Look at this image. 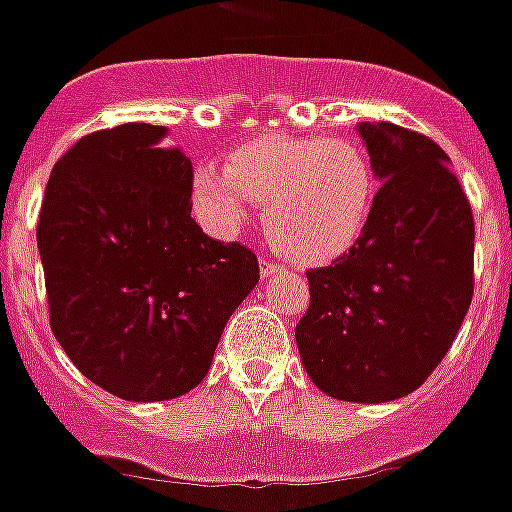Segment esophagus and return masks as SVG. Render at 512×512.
Segmentation results:
<instances>
[{
    "label": "esophagus",
    "instance_id": "34e87169",
    "mask_svg": "<svg viewBox=\"0 0 512 512\" xmlns=\"http://www.w3.org/2000/svg\"><path fill=\"white\" fill-rule=\"evenodd\" d=\"M281 268H284V265L270 263V260H260V276H263V278H270L273 273H278Z\"/></svg>",
    "mask_w": 512,
    "mask_h": 512
}]
</instances>
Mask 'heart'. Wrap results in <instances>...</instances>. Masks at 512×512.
I'll return each instance as SVG.
<instances>
[{"mask_svg": "<svg viewBox=\"0 0 512 512\" xmlns=\"http://www.w3.org/2000/svg\"><path fill=\"white\" fill-rule=\"evenodd\" d=\"M376 191L368 149L344 136H260L236 147L223 170L205 165L191 181L194 210L213 234H239L255 205L265 239L297 265L347 252L371 218Z\"/></svg>", "mask_w": 512, "mask_h": 512, "instance_id": "heart-1", "label": "heart"}]
</instances>
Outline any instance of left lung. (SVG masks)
Returning a JSON list of instances; mask_svg holds the SVG:
<instances>
[{
    "mask_svg": "<svg viewBox=\"0 0 512 512\" xmlns=\"http://www.w3.org/2000/svg\"><path fill=\"white\" fill-rule=\"evenodd\" d=\"M357 131L384 184L350 252L307 273L294 336L328 397L389 402L415 392L455 342L473 299L476 228L436 141L394 123Z\"/></svg>",
    "mask_w": 512,
    "mask_h": 512,
    "instance_id": "8db88e82",
    "label": "left lung"
}]
</instances>
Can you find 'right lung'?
<instances>
[{"mask_svg": "<svg viewBox=\"0 0 512 512\" xmlns=\"http://www.w3.org/2000/svg\"><path fill=\"white\" fill-rule=\"evenodd\" d=\"M162 139L149 123L81 136L54 162L36 228L54 339L131 402L191 392L260 281L252 249L191 218V160Z\"/></svg>", "mask_w": 512, "mask_h": 512, "instance_id": "right-lung-1", "label": "right lung"}]
</instances>
